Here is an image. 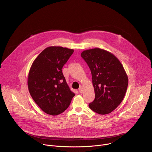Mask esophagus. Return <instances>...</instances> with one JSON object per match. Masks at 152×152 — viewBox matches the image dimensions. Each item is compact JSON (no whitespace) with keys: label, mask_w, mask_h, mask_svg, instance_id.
Instances as JSON below:
<instances>
[{"label":"esophagus","mask_w":152,"mask_h":152,"mask_svg":"<svg viewBox=\"0 0 152 152\" xmlns=\"http://www.w3.org/2000/svg\"><path fill=\"white\" fill-rule=\"evenodd\" d=\"M79 91L80 93H83V88H82V87H80L79 88Z\"/></svg>","instance_id":"34e87169"}]
</instances>
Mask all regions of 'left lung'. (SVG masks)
Masks as SVG:
<instances>
[{
  "label": "left lung",
  "instance_id": "obj_1",
  "mask_svg": "<svg viewBox=\"0 0 152 152\" xmlns=\"http://www.w3.org/2000/svg\"><path fill=\"white\" fill-rule=\"evenodd\" d=\"M91 70L95 99L89 104L94 112L104 115L113 111L122 102L128 85L123 65L111 52L94 48L81 53Z\"/></svg>",
  "mask_w": 152,
  "mask_h": 152
}]
</instances>
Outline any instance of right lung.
Returning <instances> with one entry per match:
<instances>
[{"mask_svg": "<svg viewBox=\"0 0 152 152\" xmlns=\"http://www.w3.org/2000/svg\"><path fill=\"white\" fill-rule=\"evenodd\" d=\"M73 52V49L60 46L48 47L32 64L28 77L29 91L35 102L48 114L62 113L75 95L62 72Z\"/></svg>", "mask_w": 152, "mask_h": 152, "instance_id": "add662e5", "label": "right lung"}]
</instances>
